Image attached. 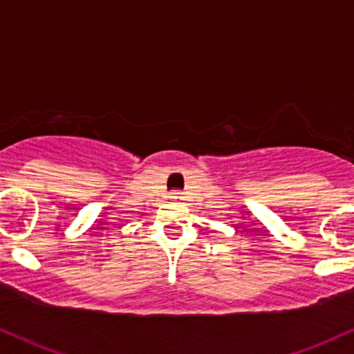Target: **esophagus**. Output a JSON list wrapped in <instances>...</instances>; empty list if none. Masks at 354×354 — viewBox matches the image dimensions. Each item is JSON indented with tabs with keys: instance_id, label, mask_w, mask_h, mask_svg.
<instances>
[{
	"instance_id": "esophagus-1",
	"label": "esophagus",
	"mask_w": 354,
	"mask_h": 354,
	"mask_svg": "<svg viewBox=\"0 0 354 354\" xmlns=\"http://www.w3.org/2000/svg\"><path fill=\"white\" fill-rule=\"evenodd\" d=\"M171 198H173V199H181V193H178V191H174V193H171Z\"/></svg>"
}]
</instances>
